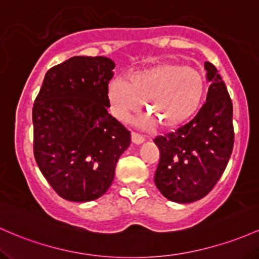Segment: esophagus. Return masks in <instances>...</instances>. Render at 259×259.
I'll return each mask as SVG.
<instances>
[{
    "label": "esophagus",
    "instance_id": "esophagus-1",
    "mask_svg": "<svg viewBox=\"0 0 259 259\" xmlns=\"http://www.w3.org/2000/svg\"><path fill=\"white\" fill-rule=\"evenodd\" d=\"M144 141H145L144 136L139 135V133H137V132H132V142H133V143L141 144V143H143Z\"/></svg>",
    "mask_w": 259,
    "mask_h": 259
}]
</instances>
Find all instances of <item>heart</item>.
<instances>
[{"label":"heart","mask_w":259,"mask_h":259,"mask_svg":"<svg viewBox=\"0 0 259 259\" xmlns=\"http://www.w3.org/2000/svg\"><path fill=\"white\" fill-rule=\"evenodd\" d=\"M205 92V78L193 67L161 63L133 73L127 82L112 80L109 100L112 114L126 121L145 101L150 112L164 127L187 120L198 109Z\"/></svg>","instance_id":"b5f03b06"}]
</instances>
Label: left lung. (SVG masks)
Listing matches in <instances>:
<instances>
[{"label": "left lung", "mask_w": 259, "mask_h": 259, "mask_svg": "<svg viewBox=\"0 0 259 259\" xmlns=\"http://www.w3.org/2000/svg\"><path fill=\"white\" fill-rule=\"evenodd\" d=\"M207 101L188 123L154 138L160 152L154 182L164 197L177 203L196 202L214 188L225 171L232 148V101L210 62L204 63Z\"/></svg>", "instance_id": "left-lung-1"}]
</instances>
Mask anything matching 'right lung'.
I'll list each match as a JSON object with an SVG mask.
<instances>
[{"label": "right lung", "instance_id": "1", "mask_svg": "<svg viewBox=\"0 0 259 259\" xmlns=\"http://www.w3.org/2000/svg\"><path fill=\"white\" fill-rule=\"evenodd\" d=\"M114 61L74 56L46 72L33 106L34 156L60 197L89 202L114 181L131 132L107 112Z\"/></svg>", "mask_w": 259, "mask_h": 259}]
</instances>
